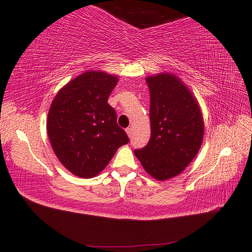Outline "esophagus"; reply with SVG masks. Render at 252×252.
<instances>
[{"mask_svg":"<svg viewBox=\"0 0 252 252\" xmlns=\"http://www.w3.org/2000/svg\"><path fill=\"white\" fill-rule=\"evenodd\" d=\"M126 133L128 134V136H129V138H130V136H131V134H132V128H130V127H128V128L126 129Z\"/></svg>","mask_w":252,"mask_h":252,"instance_id":"1","label":"esophagus"}]
</instances>
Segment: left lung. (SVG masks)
<instances>
[{
  "label": "left lung",
  "instance_id": "left-lung-1",
  "mask_svg": "<svg viewBox=\"0 0 252 252\" xmlns=\"http://www.w3.org/2000/svg\"><path fill=\"white\" fill-rule=\"evenodd\" d=\"M146 82L151 136L134 155L152 178L165 181L180 174L199 152L204 121L191 91L174 74L158 73L147 77Z\"/></svg>",
  "mask_w": 252,
  "mask_h": 252
}]
</instances>
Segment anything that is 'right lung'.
<instances>
[{"label":"right lung","mask_w":252,"mask_h":252,"mask_svg":"<svg viewBox=\"0 0 252 252\" xmlns=\"http://www.w3.org/2000/svg\"><path fill=\"white\" fill-rule=\"evenodd\" d=\"M118 81L103 71H86L67 83L51 103L47 118L50 144L60 162L77 177H95L118 148L129 142L107 103Z\"/></svg>","instance_id":"1"}]
</instances>
